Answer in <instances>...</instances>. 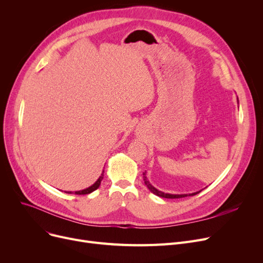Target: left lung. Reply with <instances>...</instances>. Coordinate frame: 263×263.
<instances>
[{"instance_id": "obj_1", "label": "left lung", "mask_w": 263, "mask_h": 263, "mask_svg": "<svg viewBox=\"0 0 263 263\" xmlns=\"http://www.w3.org/2000/svg\"><path fill=\"white\" fill-rule=\"evenodd\" d=\"M143 178H144V182L146 184V186L154 193V194L160 196V197H163V198H171V199H176V198H182V197H187V196H194L196 194H198V193L200 192H196V193H192V194H167V193H164V192H161L159 191L158 189H156L153 184L150 183V181L148 180L147 178V175L146 173H143Z\"/></svg>"}]
</instances>
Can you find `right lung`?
I'll list each match as a JSON object with an SVG mask.
<instances>
[{
  "label": "right lung",
  "instance_id": "right-lung-1",
  "mask_svg": "<svg viewBox=\"0 0 263 263\" xmlns=\"http://www.w3.org/2000/svg\"><path fill=\"white\" fill-rule=\"evenodd\" d=\"M103 173H104V171L102 172L101 176L98 178V180H97L92 185H90V186H88V187H86L84 190H82V191H77V192H74V194H77V195H86V194H89V193H91L95 190L98 189L100 183H101V181H102V179H103ZM68 193H71V192H68Z\"/></svg>",
  "mask_w": 263,
  "mask_h": 263
}]
</instances>
